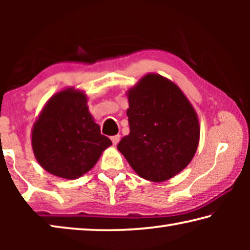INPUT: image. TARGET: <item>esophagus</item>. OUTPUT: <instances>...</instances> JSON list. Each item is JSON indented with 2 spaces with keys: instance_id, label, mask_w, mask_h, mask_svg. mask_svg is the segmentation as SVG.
Masks as SVG:
<instances>
[{
  "instance_id": "obj_1",
  "label": "esophagus",
  "mask_w": 250,
  "mask_h": 250,
  "mask_svg": "<svg viewBox=\"0 0 250 250\" xmlns=\"http://www.w3.org/2000/svg\"><path fill=\"white\" fill-rule=\"evenodd\" d=\"M111 141H112V145L113 146H117L118 143H119V141H120V135L119 134H116V135H112L111 138Z\"/></svg>"
}]
</instances>
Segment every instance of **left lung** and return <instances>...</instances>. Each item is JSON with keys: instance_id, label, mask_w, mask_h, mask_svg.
<instances>
[{"instance_id": "1", "label": "left lung", "mask_w": 250, "mask_h": 250, "mask_svg": "<svg viewBox=\"0 0 250 250\" xmlns=\"http://www.w3.org/2000/svg\"><path fill=\"white\" fill-rule=\"evenodd\" d=\"M130 133L119 150L143 179L163 182L191 162L200 140L196 112L174 83L150 74L129 90Z\"/></svg>"}]
</instances>
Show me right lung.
<instances>
[{
    "label": "right lung",
    "instance_id": "obj_1",
    "mask_svg": "<svg viewBox=\"0 0 250 250\" xmlns=\"http://www.w3.org/2000/svg\"><path fill=\"white\" fill-rule=\"evenodd\" d=\"M111 140L88 111L82 91L66 89L48 100L32 131V146L42 167L73 180L95 166Z\"/></svg>",
    "mask_w": 250,
    "mask_h": 250
}]
</instances>
